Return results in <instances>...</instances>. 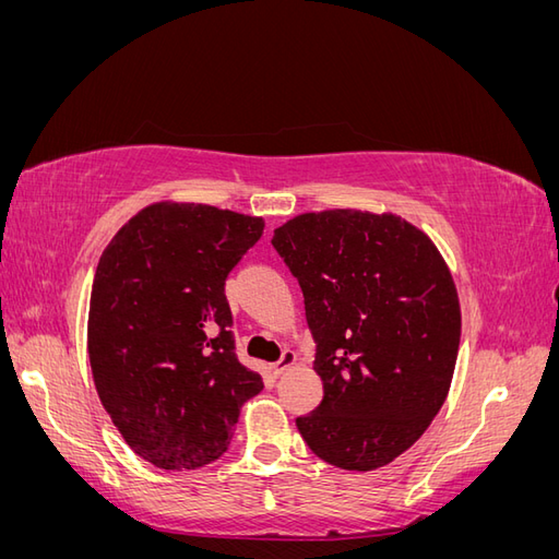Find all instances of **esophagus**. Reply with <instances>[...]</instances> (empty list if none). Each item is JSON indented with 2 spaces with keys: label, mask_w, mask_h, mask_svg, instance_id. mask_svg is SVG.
<instances>
[{
  "label": "esophagus",
  "mask_w": 559,
  "mask_h": 559,
  "mask_svg": "<svg viewBox=\"0 0 559 559\" xmlns=\"http://www.w3.org/2000/svg\"><path fill=\"white\" fill-rule=\"evenodd\" d=\"M294 364H296V352H289V349H286V352L282 354V359H280L277 364L270 366V373H273L275 378H280V376H284L286 370H289Z\"/></svg>",
  "instance_id": "esophagus-1"
}]
</instances>
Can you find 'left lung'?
Returning <instances> with one entry per match:
<instances>
[{
	"mask_svg": "<svg viewBox=\"0 0 559 559\" xmlns=\"http://www.w3.org/2000/svg\"><path fill=\"white\" fill-rule=\"evenodd\" d=\"M273 247L306 298L324 384L317 411L296 419L302 441L337 468L386 466L450 392L462 310L448 263L392 212L298 214Z\"/></svg>",
	"mask_w": 559,
	"mask_h": 559,
	"instance_id": "left-lung-1",
	"label": "left lung"
}]
</instances>
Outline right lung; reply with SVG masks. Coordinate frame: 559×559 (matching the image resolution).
I'll use <instances>...</instances> for the list:
<instances>
[{"label":"right lung","instance_id":"add662e5","mask_svg":"<svg viewBox=\"0 0 559 559\" xmlns=\"http://www.w3.org/2000/svg\"><path fill=\"white\" fill-rule=\"evenodd\" d=\"M263 218L198 202H154L99 257L88 310L97 396L134 454L200 468L230 443L263 378L235 357L226 277Z\"/></svg>","mask_w":559,"mask_h":559}]
</instances>
